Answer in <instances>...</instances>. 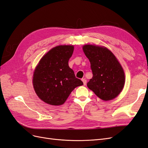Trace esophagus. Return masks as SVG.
Instances as JSON below:
<instances>
[{
  "mask_svg": "<svg viewBox=\"0 0 148 148\" xmlns=\"http://www.w3.org/2000/svg\"><path fill=\"white\" fill-rule=\"evenodd\" d=\"M82 80V82H83V84H84V85H86V82H87L86 79H85L84 78H83Z\"/></svg>",
  "mask_w": 148,
  "mask_h": 148,
  "instance_id": "esophagus-1",
  "label": "esophagus"
}]
</instances>
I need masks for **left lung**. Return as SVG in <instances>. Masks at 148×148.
Instances as JSON below:
<instances>
[{
	"label": "left lung",
	"instance_id": "left-lung-1",
	"mask_svg": "<svg viewBox=\"0 0 148 148\" xmlns=\"http://www.w3.org/2000/svg\"><path fill=\"white\" fill-rule=\"evenodd\" d=\"M83 50L91 64L92 78L87 86L104 101L117 97L125 84L122 66L113 53L104 47L85 45Z\"/></svg>",
	"mask_w": 148,
	"mask_h": 148
}]
</instances>
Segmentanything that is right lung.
Returning <instances> with one entry per match:
<instances>
[{"instance_id": "right-lung-1", "label": "right lung", "mask_w": 148, "mask_h": 148, "mask_svg": "<svg viewBox=\"0 0 148 148\" xmlns=\"http://www.w3.org/2000/svg\"><path fill=\"white\" fill-rule=\"evenodd\" d=\"M73 46L52 48L39 61L33 75V83L38 96L47 104H63L73 89L83 84L69 66Z\"/></svg>"}]
</instances>
